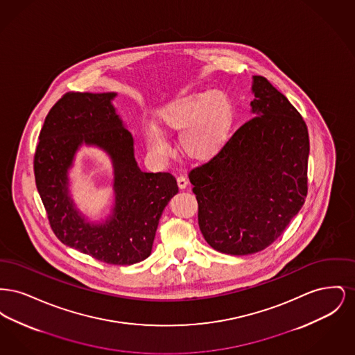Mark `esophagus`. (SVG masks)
Segmentation results:
<instances>
[{
    "mask_svg": "<svg viewBox=\"0 0 355 355\" xmlns=\"http://www.w3.org/2000/svg\"><path fill=\"white\" fill-rule=\"evenodd\" d=\"M177 182H178L180 189H185L186 186H187V178L184 177V175H180V177H177Z\"/></svg>",
    "mask_w": 355,
    "mask_h": 355,
    "instance_id": "1",
    "label": "esophagus"
}]
</instances>
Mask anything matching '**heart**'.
Listing matches in <instances>:
<instances>
[{"instance_id":"1","label":"heart","mask_w":355,"mask_h":355,"mask_svg":"<svg viewBox=\"0 0 355 355\" xmlns=\"http://www.w3.org/2000/svg\"><path fill=\"white\" fill-rule=\"evenodd\" d=\"M158 122L170 130H180V144L187 155L209 158L227 141L233 122V106L225 92L194 93L162 107ZM145 142L154 154L169 153V142L157 126H149L145 130Z\"/></svg>"}]
</instances>
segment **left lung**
<instances>
[{
	"instance_id": "1",
	"label": "left lung",
	"mask_w": 355,
	"mask_h": 355,
	"mask_svg": "<svg viewBox=\"0 0 355 355\" xmlns=\"http://www.w3.org/2000/svg\"><path fill=\"white\" fill-rule=\"evenodd\" d=\"M252 92L255 117L189 173L203 238L232 255L266 249L307 196L310 144L304 119L265 77L253 76Z\"/></svg>"
}]
</instances>
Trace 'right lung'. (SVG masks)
Here are the masks:
<instances>
[{"label": "right lung", "mask_w": 355, "mask_h": 355, "mask_svg": "<svg viewBox=\"0 0 355 355\" xmlns=\"http://www.w3.org/2000/svg\"><path fill=\"white\" fill-rule=\"evenodd\" d=\"M117 93H67L46 116L34 155V175L51 229L69 248L110 265H133L152 254L164 209L178 193L170 173H148L117 114ZM83 146L105 152L114 168L115 203L101 223L87 220L69 196L68 171Z\"/></svg>", "instance_id": "1"}]
</instances>
